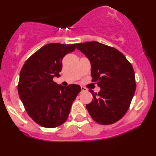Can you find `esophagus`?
Returning a JSON list of instances; mask_svg holds the SVG:
<instances>
[{"label": "esophagus", "instance_id": "obj_1", "mask_svg": "<svg viewBox=\"0 0 156 156\" xmlns=\"http://www.w3.org/2000/svg\"><path fill=\"white\" fill-rule=\"evenodd\" d=\"M81 89H82V91H87V89L85 88L84 87H81Z\"/></svg>", "mask_w": 156, "mask_h": 156}]
</instances>
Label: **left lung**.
<instances>
[{
	"label": "left lung",
	"mask_w": 156,
	"mask_h": 156,
	"mask_svg": "<svg viewBox=\"0 0 156 156\" xmlns=\"http://www.w3.org/2000/svg\"><path fill=\"white\" fill-rule=\"evenodd\" d=\"M91 63L92 82L101 88L98 94L89 89L94 99L86 108L93 120L112 124L129 109L136 91L135 73L131 64L118 50L98 42L76 44Z\"/></svg>",
	"instance_id": "8db88e82"
}]
</instances>
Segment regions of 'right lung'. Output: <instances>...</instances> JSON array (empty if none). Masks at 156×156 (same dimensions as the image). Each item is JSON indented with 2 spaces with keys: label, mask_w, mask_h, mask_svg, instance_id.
Segmentation results:
<instances>
[{
  "label": "right lung",
  "mask_w": 156,
  "mask_h": 156,
  "mask_svg": "<svg viewBox=\"0 0 156 156\" xmlns=\"http://www.w3.org/2000/svg\"><path fill=\"white\" fill-rule=\"evenodd\" d=\"M75 48V44H48L34 53L21 69L19 97L27 114L42 127L55 128L65 122L80 92V85L64 87L53 81L60 76L63 57Z\"/></svg>",
  "instance_id": "obj_1"
}]
</instances>
